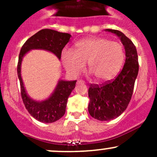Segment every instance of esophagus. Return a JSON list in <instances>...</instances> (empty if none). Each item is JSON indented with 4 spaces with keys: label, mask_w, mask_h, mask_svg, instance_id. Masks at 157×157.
Returning a JSON list of instances; mask_svg holds the SVG:
<instances>
[{
    "label": "esophagus",
    "mask_w": 157,
    "mask_h": 157,
    "mask_svg": "<svg viewBox=\"0 0 157 157\" xmlns=\"http://www.w3.org/2000/svg\"><path fill=\"white\" fill-rule=\"evenodd\" d=\"M84 83V82H83V80H78V81L77 82V84H80V83Z\"/></svg>",
    "instance_id": "1"
}]
</instances>
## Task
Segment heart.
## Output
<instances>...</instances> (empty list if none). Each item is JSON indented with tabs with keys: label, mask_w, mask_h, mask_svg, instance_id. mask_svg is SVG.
Instances as JSON below:
<instances>
[{
	"label": "heart",
	"mask_w": 157,
	"mask_h": 157,
	"mask_svg": "<svg viewBox=\"0 0 157 157\" xmlns=\"http://www.w3.org/2000/svg\"><path fill=\"white\" fill-rule=\"evenodd\" d=\"M61 61L66 71L73 77L88 70L98 82H105L118 74L124 61L123 46L103 38H86L77 42L75 51L64 49Z\"/></svg>",
	"instance_id": "obj_1"
}]
</instances>
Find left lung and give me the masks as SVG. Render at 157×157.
I'll return each mask as SVG.
<instances>
[{"instance_id": "8db88e82", "label": "left lung", "mask_w": 157, "mask_h": 157, "mask_svg": "<svg viewBox=\"0 0 157 157\" xmlns=\"http://www.w3.org/2000/svg\"><path fill=\"white\" fill-rule=\"evenodd\" d=\"M105 31L114 33L120 39L125 51V62L115 80L103 85L91 84L89 88V113L99 121L115 119L127 109L139 71L137 49L133 42L118 30Z\"/></svg>"}]
</instances>
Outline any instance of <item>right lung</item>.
Segmentation results:
<instances>
[{"instance_id": "obj_1", "label": "right lung", "mask_w": 157, "mask_h": 157, "mask_svg": "<svg viewBox=\"0 0 157 157\" xmlns=\"http://www.w3.org/2000/svg\"><path fill=\"white\" fill-rule=\"evenodd\" d=\"M71 36L56 30L42 29L33 35L24 43L19 55L17 74L20 80L21 96L25 107L32 116L43 123H52L59 120L65 113L67 99L75 88L77 80H58L55 90L48 99L38 101L28 95L21 76L23 58L29 51L41 49L48 51L61 59L62 49L69 42Z\"/></svg>"}]
</instances>
